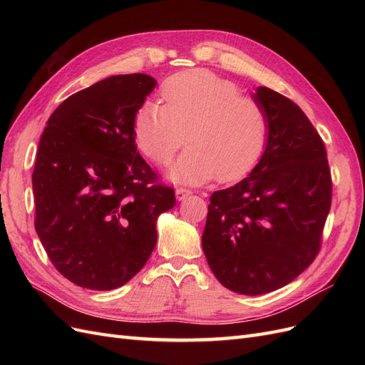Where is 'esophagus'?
Returning a JSON list of instances; mask_svg holds the SVG:
<instances>
[{"label": "esophagus", "mask_w": 365, "mask_h": 365, "mask_svg": "<svg viewBox=\"0 0 365 365\" xmlns=\"http://www.w3.org/2000/svg\"><path fill=\"white\" fill-rule=\"evenodd\" d=\"M175 195H176V200L184 201V200H187V197L192 195V192L189 189H182V187H181V189H176L175 190Z\"/></svg>", "instance_id": "1"}]
</instances>
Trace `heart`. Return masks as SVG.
Returning <instances> with one entry per match:
<instances>
[{
  "mask_svg": "<svg viewBox=\"0 0 365 365\" xmlns=\"http://www.w3.org/2000/svg\"><path fill=\"white\" fill-rule=\"evenodd\" d=\"M161 96L164 105L146 101L138 108L134 138L150 161L168 165L185 132L190 146L170 170L173 181H235L254 168L268 137V117L256 98L240 96L235 82L207 70L169 77Z\"/></svg>",
  "mask_w": 365,
  "mask_h": 365,
  "instance_id": "b5f03b06",
  "label": "heart"
}]
</instances>
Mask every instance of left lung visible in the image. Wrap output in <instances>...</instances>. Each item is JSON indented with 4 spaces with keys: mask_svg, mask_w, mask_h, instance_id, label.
<instances>
[{
    "mask_svg": "<svg viewBox=\"0 0 365 365\" xmlns=\"http://www.w3.org/2000/svg\"><path fill=\"white\" fill-rule=\"evenodd\" d=\"M252 98L268 117L267 148L256 168L210 196L202 250L230 291L260 295L311 264L332 204L324 143L291 98L259 86Z\"/></svg>",
    "mask_w": 365,
    "mask_h": 365,
    "instance_id": "1",
    "label": "left lung"
}]
</instances>
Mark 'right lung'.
<instances>
[{"mask_svg":"<svg viewBox=\"0 0 365 365\" xmlns=\"http://www.w3.org/2000/svg\"><path fill=\"white\" fill-rule=\"evenodd\" d=\"M155 85L141 73L108 77L63 101L41 135L35 228L54 268L81 288L109 291L134 277L155 248L157 217L176 202L134 138Z\"/></svg>","mask_w":365,"mask_h":365,"instance_id":"add662e5","label":"right lung"}]
</instances>
